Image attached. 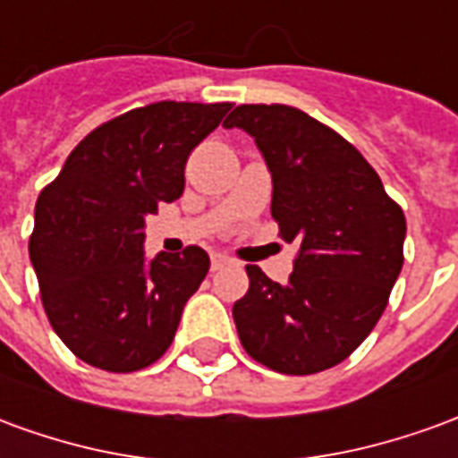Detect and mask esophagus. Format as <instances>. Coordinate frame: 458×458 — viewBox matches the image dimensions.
<instances>
[{
	"label": "esophagus",
	"mask_w": 458,
	"mask_h": 458,
	"mask_svg": "<svg viewBox=\"0 0 458 458\" xmlns=\"http://www.w3.org/2000/svg\"><path fill=\"white\" fill-rule=\"evenodd\" d=\"M228 262H230V259L225 258V255H220V252H216V255H210V269H213V272H218L220 267H225Z\"/></svg>",
	"instance_id": "1"
}]
</instances>
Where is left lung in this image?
Segmentation results:
<instances>
[{"label": "left lung", "mask_w": 458, "mask_h": 458, "mask_svg": "<svg viewBox=\"0 0 458 458\" xmlns=\"http://www.w3.org/2000/svg\"><path fill=\"white\" fill-rule=\"evenodd\" d=\"M225 127L255 140L272 174V218L297 242L279 284L248 265L233 318L250 358L284 375L334 368L383 317L400 269L403 208L351 141L289 105H238Z\"/></svg>", "instance_id": "8db88e82"}]
</instances>
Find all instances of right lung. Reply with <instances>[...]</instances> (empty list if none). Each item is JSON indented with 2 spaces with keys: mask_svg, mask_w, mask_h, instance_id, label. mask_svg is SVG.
I'll use <instances>...</instances> for the list:
<instances>
[{
  "mask_svg": "<svg viewBox=\"0 0 458 458\" xmlns=\"http://www.w3.org/2000/svg\"><path fill=\"white\" fill-rule=\"evenodd\" d=\"M230 103H151L105 122L36 200L29 255L46 317L71 351L110 373L159 360L208 275L206 250L144 258V218L183 193L189 154Z\"/></svg>",
  "mask_w": 458,
  "mask_h": 458,
  "instance_id": "1",
  "label": "right lung"
}]
</instances>
